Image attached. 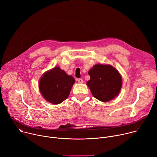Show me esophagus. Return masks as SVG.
<instances>
[{"instance_id": "esophagus-1", "label": "esophagus", "mask_w": 157, "mask_h": 157, "mask_svg": "<svg viewBox=\"0 0 157 157\" xmlns=\"http://www.w3.org/2000/svg\"><path fill=\"white\" fill-rule=\"evenodd\" d=\"M78 82H79V83H82L83 82V80L82 79H78Z\"/></svg>"}]
</instances>
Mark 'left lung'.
I'll return each instance as SVG.
<instances>
[{"instance_id":"left-lung-1","label":"left lung","mask_w":157,"mask_h":157,"mask_svg":"<svg viewBox=\"0 0 157 157\" xmlns=\"http://www.w3.org/2000/svg\"><path fill=\"white\" fill-rule=\"evenodd\" d=\"M90 79L87 82L93 96L102 102L114 99L120 92L122 77L110 65L98 64L88 72Z\"/></svg>"}]
</instances>
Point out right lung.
Instances as JSON below:
<instances>
[{
    "instance_id": "add662e5",
    "label": "right lung",
    "mask_w": 157,
    "mask_h": 157,
    "mask_svg": "<svg viewBox=\"0 0 157 157\" xmlns=\"http://www.w3.org/2000/svg\"><path fill=\"white\" fill-rule=\"evenodd\" d=\"M75 80L59 67L44 73L39 82V89L47 101L58 104L68 98Z\"/></svg>"
}]
</instances>
